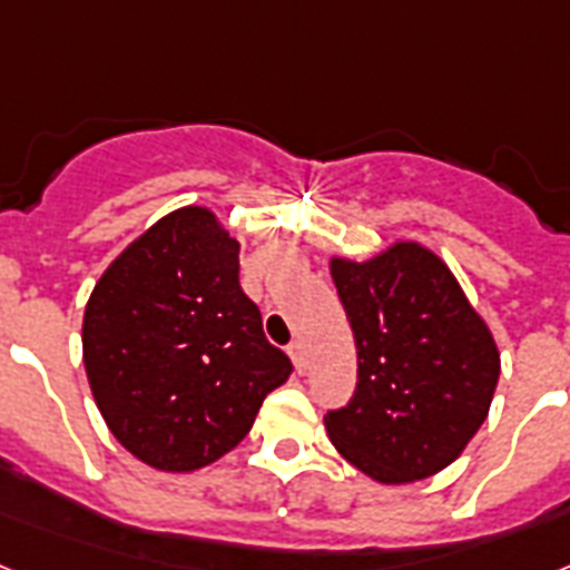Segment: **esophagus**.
I'll return each instance as SVG.
<instances>
[{
	"mask_svg": "<svg viewBox=\"0 0 570 570\" xmlns=\"http://www.w3.org/2000/svg\"><path fill=\"white\" fill-rule=\"evenodd\" d=\"M288 355H291V361H294L296 373H305V366H308V361H305V343L303 341H291L288 343Z\"/></svg>",
	"mask_w": 570,
	"mask_h": 570,
	"instance_id": "1",
	"label": "esophagus"
}]
</instances>
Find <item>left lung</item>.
<instances>
[{"label":"left lung","mask_w":570,"mask_h":570,"mask_svg":"<svg viewBox=\"0 0 570 570\" xmlns=\"http://www.w3.org/2000/svg\"><path fill=\"white\" fill-rule=\"evenodd\" d=\"M358 350V384L326 413L328 440L379 483H411L458 460L483 425L501 358L449 267L420 244L364 265L332 258Z\"/></svg>","instance_id":"left-lung-1"}]
</instances>
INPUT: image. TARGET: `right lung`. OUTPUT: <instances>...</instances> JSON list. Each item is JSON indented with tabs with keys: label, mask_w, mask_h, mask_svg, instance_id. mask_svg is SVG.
Instances as JSON below:
<instances>
[{
	"label": "right lung",
	"mask_w": 570,
	"mask_h": 570,
	"mask_svg": "<svg viewBox=\"0 0 570 570\" xmlns=\"http://www.w3.org/2000/svg\"><path fill=\"white\" fill-rule=\"evenodd\" d=\"M83 366L112 436L163 472H195L253 428L291 358L238 282V242L209 209L157 220L83 312Z\"/></svg>",
	"instance_id": "right-lung-1"
}]
</instances>
